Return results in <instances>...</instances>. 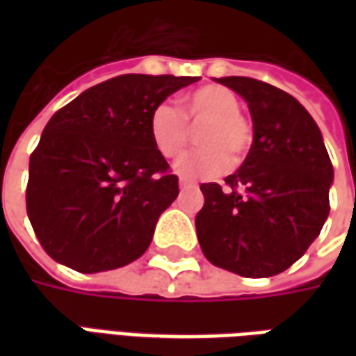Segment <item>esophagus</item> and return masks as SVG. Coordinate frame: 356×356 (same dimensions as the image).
Masks as SVG:
<instances>
[{
    "instance_id": "34e87169",
    "label": "esophagus",
    "mask_w": 356,
    "mask_h": 356,
    "mask_svg": "<svg viewBox=\"0 0 356 356\" xmlns=\"http://www.w3.org/2000/svg\"><path fill=\"white\" fill-rule=\"evenodd\" d=\"M179 186H181V188H191V186H196V183H194V181H188V179L181 177V181H179Z\"/></svg>"
}]
</instances>
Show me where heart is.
Listing matches in <instances>:
<instances>
[{"instance_id": "b5f03b06", "label": "heart", "mask_w": 356, "mask_h": 356, "mask_svg": "<svg viewBox=\"0 0 356 356\" xmlns=\"http://www.w3.org/2000/svg\"><path fill=\"white\" fill-rule=\"evenodd\" d=\"M240 108L238 97L231 89L208 83L186 93L179 101V112L158 104L148 118V135L158 154L173 160L188 145V127L202 124L196 131L200 148L179 158L175 171L191 179L219 177L231 168V160L240 163L246 158L254 140L252 125Z\"/></svg>"}]
</instances>
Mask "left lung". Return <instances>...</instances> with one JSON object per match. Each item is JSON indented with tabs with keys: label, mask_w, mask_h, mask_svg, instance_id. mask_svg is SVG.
<instances>
[{
	"label": "left lung",
	"mask_w": 356,
	"mask_h": 356,
	"mask_svg": "<svg viewBox=\"0 0 356 356\" xmlns=\"http://www.w3.org/2000/svg\"><path fill=\"white\" fill-rule=\"evenodd\" d=\"M217 81L246 99L254 143L225 188L200 185L198 242L216 267L248 278L275 276L321 234L334 168L318 125L291 95L244 76Z\"/></svg>",
	"instance_id": "8db88e82"
}]
</instances>
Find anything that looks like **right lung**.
Masks as SVG:
<instances>
[{
    "label": "right lung",
    "instance_id": "add662e5",
    "mask_svg": "<svg viewBox=\"0 0 356 356\" xmlns=\"http://www.w3.org/2000/svg\"><path fill=\"white\" fill-rule=\"evenodd\" d=\"M200 78L124 74L57 110L30 154L26 211L42 248L78 273L139 259L179 179L148 135L150 112Z\"/></svg>",
    "mask_w": 356,
    "mask_h": 356
}]
</instances>
